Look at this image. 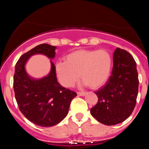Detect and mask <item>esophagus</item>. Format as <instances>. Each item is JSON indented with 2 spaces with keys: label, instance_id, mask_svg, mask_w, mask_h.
Wrapping results in <instances>:
<instances>
[{
  "label": "esophagus",
  "instance_id": "esophagus-1",
  "mask_svg": "<svg viewBox=\"0 0 149 149\" xmlns=\"http://www.w3.org/2000/svg\"><path fill=\"white\" fill-rule=\"evenodd\" d=\"M77 94H78V96H85L86 93H85V92H78Z\"/></svg>",
  "mask_w": 149,
  "mask_h": 149
}]
</instances>
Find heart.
Segmentation results:
<instances>
[{
	"instance_id": "obj_1",
	"label": "heart",
	"mask_w": 149,
	"mask_h": 149,
	"mask_svg": "<svg viewBox=\"0 0 149 149\" xmlns=\"http://www.w3.org/2000/svg\"><path fill=\"white\" fill-rule=\"evenodd\" d=\"M112 66V56L107 49H79L67 54L65 61L57 62L56 71L63 86H73L80 74L85 84L96 89L109 79Z\"/></svg>"
}]
</instances>
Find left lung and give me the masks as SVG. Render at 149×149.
Masks as SVG:
<instances>
[{
	"mask_svg": "<svg viewBox=\"0 0 149 149\" xmlns=\"http://www.w3.org/2000/svg\"><path fill=\"white\" fill-rule=\"evenodd\" d=\"M113 62L111 76L103 88L95 92L98 102L90 110L95 119L107 125L123 122L131 115L139 87L136 62L127 51L116 49Z\"/></svg>",
	"mask_w": 149,
	"mask_h": 149,
	"instance_id": "obj_1",
	"label": "left lung"
}]
</instances>
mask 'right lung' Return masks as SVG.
I'll list each match as a JSON object with an SVG mask.
<instances>
[{
	"label": "right lung",
	"instance_id": "1",
	"mask_svg": "<svg viewBox=\"0 0 149 149\" xmlns=\"http://www.w3.org/2000/svg\"><path fill=\"white\" fill-rule=\"evenodd\" d=\"M55 46L40 44L22 54L15 65L14 88L19 109L29 120L41 127H51L67 115L76 92L58 83L56 68L51 61V71L42 79L33 80L27 75L25 64L31 56L42 54L50 59L55 56Z\"/></svg>",
	"mask_w": 149,
	"mask_h": 149
}]
</instances>
